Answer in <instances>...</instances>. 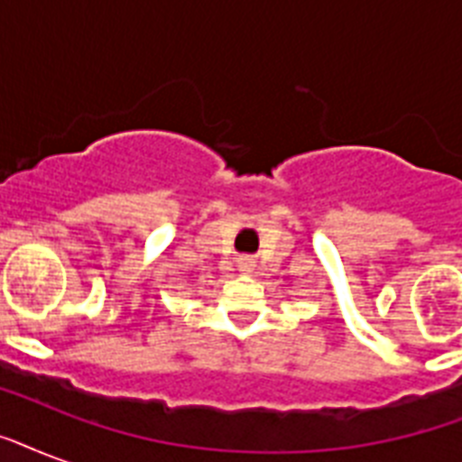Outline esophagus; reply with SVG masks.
Instances as JSON below:
<instances>
[{
    "label": "esophagus",
    "mask_w": 462,
    "mask_h": 462,
    "mask_svg": "<svg viewBox=\"0 0 462 462\" xmlns=\"http://www.w3.org/2000/svg\"><path fill=\"white\" fill-rule=\"evenodd\" d=\"M239 271H245V273L254 271V259H249V256H245V259H239Z\"/></svg>",
    "instance_id": "obj_1"
}]
</instances>
